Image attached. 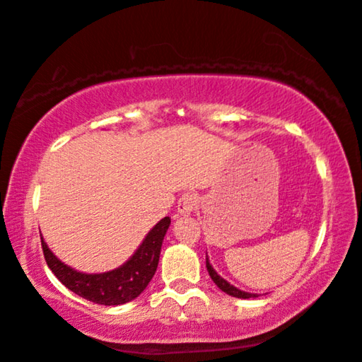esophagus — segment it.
Masks as SVG:
<instances>
[{
	"mask_svg": "<svg viewBox=\"0 0 362 362\" xmlns=\"http://www.w3.org/2000/svg\"><path fill=\"white\" fill-rule=\"evenodd\" d=\"M197 206H198L197 194L185 193V194H182V198L179 199V204H177V211H179V214L188 216V214H192L194 209H197Z\"/></svg>",
	"mask_w": 362,
	"mask_h": 362,
	"instance_id": "esophagus-1",
	"label": "esophagus"
}]
</instances>
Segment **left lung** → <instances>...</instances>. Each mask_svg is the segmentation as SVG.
I'll return each mask as SVG.
<instances>
[{"instance_id":"obj_1","label":"left lung","mask_w":362,"mask_h":362,"mask_svg":"<svg viewBox=\"0 0 362 362\" xmlns=\"http://www.w3.org/2000/svg\"><path fill=\"white\" fill-rule=\"evenodd\" d=\"M206 267H208V272H209V275H211L212 282H214L217 286H219V288H221L222 291H226L227 295L235 296V298H243V300H248V298H257V296H259L257 293H248V291L240 290V288H237V286H233V285L228 284L226 279H222L221 275L214 271V267L211 266V262H209V259H208V255H206Z\"/></svg>"}]
</instances>
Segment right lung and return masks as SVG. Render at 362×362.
Wrapping results in <instances>:
<instances>
[{"label":"right lung","instance_id":"right-lung-1","mask_svg":"<svg viewBox=\"0 0 362 362\" xmlns=\"http://www.w3.org/2000/svg\"><path fill=\"white\" fill-rule=\"evenodd\" d=\"M170 226L169 217L160 219L154 226L134 255L112 271L101 274H87L72 269L53 255L42 237L45 259L57 280L74 293L96 305L117 306L135 300L148 284L151 282L158 269L160 246L164 235Z\"/></svg>","mask_w":362,"mask_h":362}]
</instances>
